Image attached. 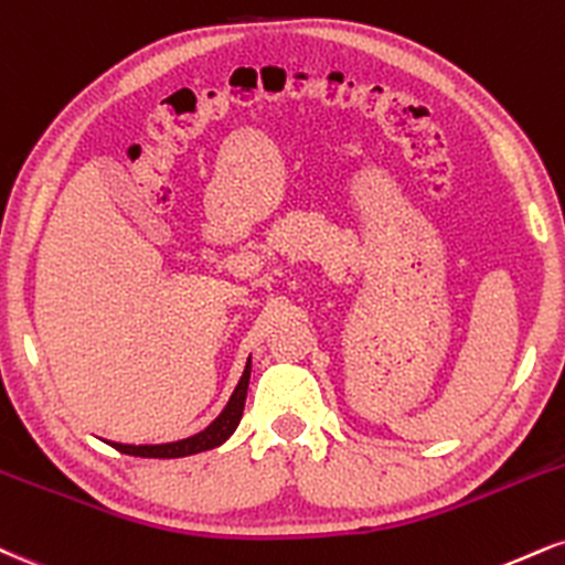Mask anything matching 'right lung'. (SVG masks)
I'll list each match as a JSON object with an SVG mask.
<instances>
[{
  "label": "right lung",
  "mask_w": 565,
  "mask_h": 565,
  "mask_svg": "<svg viewBox=\"0 0 565 565\" xmlns=\"http://www.w3.org/2000/svg\"><path fill=\"white\" fill-rule=\"evenodd\" d=\"M249 371H253V360H247L234 394H231L226 407L221 411V416H217L207 429L196 431L186 439L166 441V445H120V441H107V445H113L118 452L136 455V458H186V455L213 450V447L223 445V441L236 431V426H239L242 413H244V399H247Z\"/></svg>",
  "instance_id": "right-lung-1"
}]
</instances>
